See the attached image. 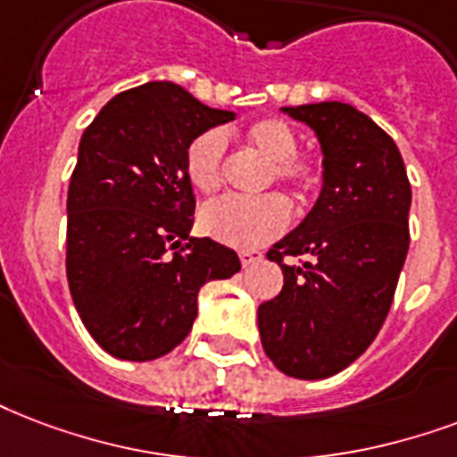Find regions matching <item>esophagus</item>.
I'll use <instances>...</instances> for the list:
<instances>
[{
	"label": "esophagus",
	"mask_w": 457,
	"mask_h": 457,
	"mask_svg": "<svg viewBox=\"0 0 457 457\" xmlns=\"http://www.w3.org/2000/svg\"><path fill=\"white\" fill-rule=\"evenodd\" d=\"M261 256L263 253L261 252H239V261H242V266H252V263H256V261H261Z\"/></svg>",
	"instance_id": "obj_1"
}]
</instances>
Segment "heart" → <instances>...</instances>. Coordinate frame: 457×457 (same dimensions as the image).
Returning <instances> with one entry per match:
<instances>
[{
    "mask_svg": "<svg viewBox=\"0 0 457 457\" xmlns=\"http://www.w3.org/2000/svg\"><path fill=\"white\" fill-rule=\"evenodd\" d=\"M244 141L253 151L273 162L278 182H285L299 196H312L323 182L319 160L297 155V134L283 120H261L246 129ZM228 138L218 129L198 134L184 153V174L191 189L198 194H215L222 184V160ZM290 222V205L278 194L266 196H228L208 204L198 215L205 235L235 249H256L275 239Z\"/></svg>",
    "mask_w": 457,
    "mask_h": 457,
    "instance_id": "b5f03b06",
    "label": "heart"
}]
</instances>
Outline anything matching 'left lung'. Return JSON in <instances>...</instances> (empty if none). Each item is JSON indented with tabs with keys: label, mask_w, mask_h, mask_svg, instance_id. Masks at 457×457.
<instances>
[{
	"label": "left lung",
	"mask_w": 457,
	"mask_h": 457,
	"mask_svg": "<svg viewBox=\"0 0 457 457\" xmlns=\"http://www.w3.org/2000/svg\"><path fill=\"white\" fill-rule=\"evenodd\" d=\"M312 129L323 155L321 194L273 244L280 295L259 306L263 350L292 378H328L374 343L410 249L412 189L398 145L347 103L283 107ZM287 255H306L302 267Z\"/></svg>",
	"instance_id": "8db88e82"
}]
</instances>
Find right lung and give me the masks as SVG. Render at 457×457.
I'll return each mask as SVG.
<instances>
[{
	"mask_svg": "<svg viewBox=\"0 0 457 457\" xmlns=\"http://www.w3.org/2000/svg\"><path fill=\"white\" fill-rule=\"evenodd\" d=\"M237 114L172 81L114 96L90 121L66 196V278L83 326L117 360L151 361L189 336L198 290L242 268L191 237L187 145Z\"/></svg>",
	"mask_w": 457,
	"mask_h": 457,
	"instance_id": "obj_1",
	"label": "right lung"
}]
</instances>
